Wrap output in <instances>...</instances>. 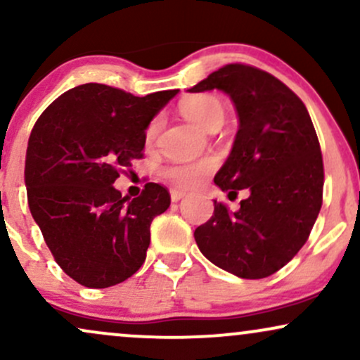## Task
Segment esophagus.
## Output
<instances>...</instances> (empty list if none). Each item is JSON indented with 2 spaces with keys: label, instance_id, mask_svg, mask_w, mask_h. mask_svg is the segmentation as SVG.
Listing matches in <instances>:
<instances>
[{
  "label": "esophagus",
  "instance_id": "1",
  "mask_svg": "<svg viewBox=\"0 0 360 360\" xmlns=\"http://www.w3.org/2000/svg\"><path fill=\"white\" fill-rule=\"evenodd\" d=\"M184 196H186V193L181 191V189H172V191H171V201H172V203H176V201L183 200Z\"/></svg>",
  "mask_w": 360,
  "mask_h": 360
}]
</instances>
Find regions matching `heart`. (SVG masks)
<instances>
[{
  "mask_svg": "<svg viewBox=\"0 0 360 360\" xmlns=\"http://www.w3.org/2000/svg\"><path fill=\"white\" fill-rule=\"evenodd\" d=\"M181 113L184 115L189 122L196 123L203 130H214L220 128L225 122V106L212 94H196V96L188 98L181 103ZM162 120L160 117L152 118L143 131V142L147 147L154 146L159 137ZM214 162L210 159L198 160V162H176L164 169V177L177 188H194L201 184L213 172Z\"/></svg>",
  "mask_w": 360,
  "mask_h": 360,
  "instance_id": "obj_1",
  "label": "heart"
}]
</instances>
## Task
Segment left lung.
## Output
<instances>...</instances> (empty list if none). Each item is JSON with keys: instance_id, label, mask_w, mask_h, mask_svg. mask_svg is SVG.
<instances>
[{"instance_id": "left-lung-1", "label": "left lung", "mask_w": 360, "mask_h": 360, "mask_svg": "<svg viewBox=\"0 0 360 360\" xmlns=\"http://www.w3.org/2000/svg\"><path fill=\"white\" fill-rule=\"evenodd\" d=\"M221 89L232 98L240 127L214 176L229 198L249 196L232 212L214 201L208 221L194 230L201 254L243 279L278 272L308 240L323 203V157L311 118L298 94L249 64H226L191 93Z\"/></svg>"}]
</instances>
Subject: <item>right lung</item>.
I'll list each match as a JSON object with an SVG mask.
<instances>
[{"instance_id": "right-lung-1", "label": "right lung", "mask_w": 360, "mask_h": 360, "mask_svg": "<svg viewBox=\"0 0 360 360\" xmlns=\"http://www.w3.org/2000/svg\"><path fill=\"white\" fill-rule=\"evenodd\" d=\"M177 89L134 96L88 82L60 94L32 128L25 159L28 208L60 269L86 288L115 286L146 260L150 223L171 205L147 183L127 201L113 188L143 157V131Z\"/></svg>"}]
</instances>
